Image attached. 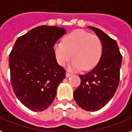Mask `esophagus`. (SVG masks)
Instances as JSON below:
<instances>
[{"instance_id":"obj_1","label":"esophagus","mask_w":132,"mask_h":132,"mask_svg":"<svg viewBox=\"0 0 132 132\" xmlns=\"http://www.w3.org/2000/svg\"><path fill=\"white\" fill-rule=\"evenodd\" d=\"M71 76V73H70L69 72L66 73V78H69V77Z\"/></svg>"}]
</instances>
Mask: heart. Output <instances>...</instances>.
I'll list each match as a JSON object with an SVG mask.
<instances>
[{
  "label": "heart",
  "instance_id": "1",
  "mask_svg": "<svg viewBox=\"0 0 132 132\" xmlns=\"http://www.w3.org/2000/svg\"><path fill=\"white\" fill-rule=\"evenodd\" d=\"M54 53L58 63L63 66L74 59L69 68L71 70L88 71L98 63L103 53V44L96 35L78 29L67 34L63 42L54 45Z\"/></svg>",
  "mask_w": 132,
  "mask_h": 132
}]
</instances>
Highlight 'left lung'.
Masks as SVG:
<instances>
[{"label": "left lung", "instance_id": "left-lung-1", "mask_svg": "<svg viewBox=\"0 0 132 132\" xmlns=\"http://www.w3.org/2000/svg\"><path fill=\"white\" fill-rule=\"evenodd\" d=\"M101 39L103 53L97 65L84 75H79L81 84L73 92L74 100L81 109L96 111L113 98L119 83L122 56L115 40L101 29L88 26Z\"/></svg>", "mask_w": 132, "mask_h": 132}]
</instances>
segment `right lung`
Wrapping results in <instances>:
<instances>
[{
  "mask_svg": "<svg viewBox=\"0 0 132 132\" xmlns=\"http://www.w3.org/2000/svg\"><path fill=\"white\" fill-rule=\"evenodd\" d=\"M66 34L64 28L41 26L19 37L9 54L11 82L15 96L34 111L46 109L65 78L54 53L55 42Z\"/></svg>",
  "mask_w": 132,
  "mask_h": 132,
  "instance_id": "obj_1",
  "label": "right lung"
}]
</instances>
